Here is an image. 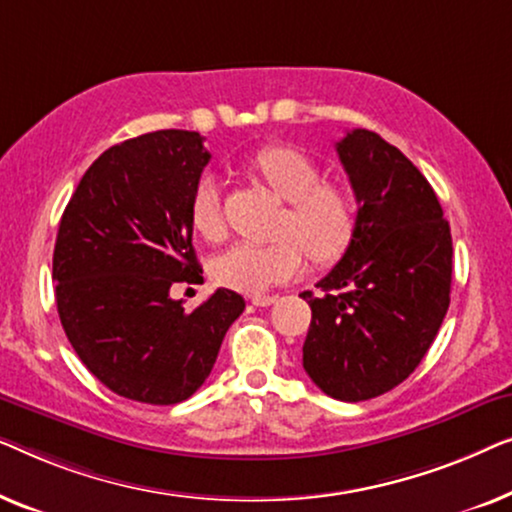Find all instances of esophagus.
Instances as JSON below:
<instances>
[{
  "label": "esophagus",
  "mask_w": 512,
  "mask_h": 512,
  "mask_svg": "<svg viewBox=\"0 0 512 512\" xmlns=\"http://www.w3.org/2000/svg\"><path fill=\"white\" fill-rule=\"evenodd\" d=\"M250 301H253V306L264 308V306L276 304V297H273V294H253V297H250Z\"/></svg>",
  "instance_id": "34e87169"
}]
</instances>
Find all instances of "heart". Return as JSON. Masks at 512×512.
Masks as SVG:
<instances>
[{"instance_id":"1","label":"heart","mask_w":512,"mask_h":512,"mask_svg":"<svg viewBox=\"0 0 512 512\" xmlns=\"http://www.w3.org/2000/svg\"><path fill=\"white\" fill-rule=\"evenodd\" d=\"M259 178L287 201L280 225L283 239L257 246L236 243L213 264V276L229 290L259 294L299 276L306 249L313 262L327 264L348 250L357 229V206L343 187L325 183V174L311 157L294 148H264L253 160ZM192 227L208 241L225 234L222 197L215 178L204 176L190 201Z\"/></svg>"}]
</instances>
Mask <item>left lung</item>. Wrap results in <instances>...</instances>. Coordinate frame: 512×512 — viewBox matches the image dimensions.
I'll return each mask as SVG.
<instances>
[{
  "instance_id": "obj_1",
  "label": "left lung",
  "mask_w": 512,
  "mask_h": 512,
  "mask_svg": "<svg viewBox=\"0 0 512 512\" xmlns=\"http://www.w3.org/2000/svg\"><path fill=\"white\" fill-rule=\"evenodd\" d=\"M357 199L348 250L304 292V369L331 399L366 401L417 369L450 306L452 236L420 169L369 129L336 143Z\"/></svg>"
}]
</instances>
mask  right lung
Masks as SVG:
<instances>
[{
  "instance_id": "1",
  "label": "right lung",
  "mask_w": 512,
  "mask_h": 512,
  "mask_svg": "<svg viewBox=\"0 0 512 512\" xmlns=\"http://www.w3.org/2000/svg\"><path fill=\"white\" fill-rule=\"evenodd\" d=\"M211 160L199 132L160 129L97 157L64 208L55 304L71 348L120 397L171 406L204 385L246 308L215 290L187 313L176 283H199L190 201Z\"/></svg>"
}]
</instances>
